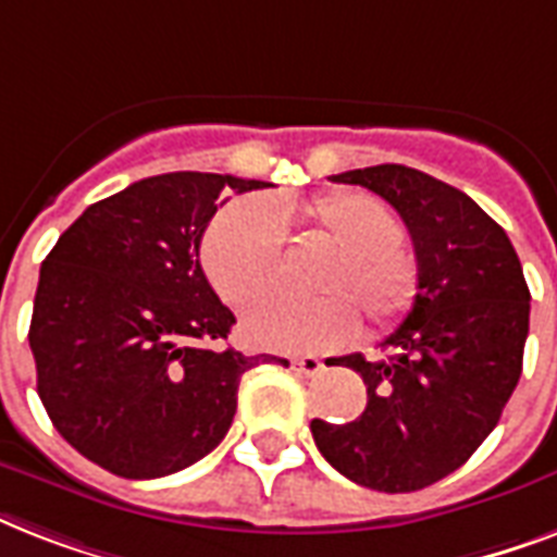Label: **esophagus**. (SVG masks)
<instances>
[{
	"label": "esophagus",
	"mask_w": 557,
	"mask_h": 557,
	"mask_svg": "<svg viewBox=\"0 0 557 557\" xmlns=\"http://www.w3.org/2000/svg\"><path fill=\"white\" fill-rule=\"evenodd\" d=\"M292 367H295L297 372H304V375H318V372L323 370V361L314 356H304V358H295Z\"/></svg>",
	"instance_id": "esophagus-1"
}]
</instances>
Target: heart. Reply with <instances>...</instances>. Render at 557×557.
Segmentation results:
<instances>
[{
  "label": "heart",
  "mask_w": 557,
  "mask_h": 557,
  "mask_svg": "<svg viewBox=\"0 0 557 557\" xmlns=\"http://www.w3.org/2000/svg\"><path fill=\"white\" fill-rule=\"evenodd\" d=\"M292 219V210H280ZM274 205L245 196L219 210L201 236V269L216 295L245 309L277 286L283 271V227ZM297 219L306 231L332 245L314 288L323 297L309 304L265 300L245 318V338L253 347L280 352H323L356 338L364 306L372 326L387 330L410 312L419 288V269L398 248L405 227L396 210L372 193L338 190L306 205ZM336 295L332 296L331 292Z\"/></svg>",
  "instance_id": "1"
}]
</instances>
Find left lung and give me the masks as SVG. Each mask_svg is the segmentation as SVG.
I'll return each instance as SVG.
<instances>
[{
	"mask_svg": "<svg viewBox=\"0 0 557 557\" xmlns=\"http://www.w3.org/2000/svg\"><path fill=\"white\" fill-rule=\"evenodd\" d=\"M398 210L413 239V309L389 358H338L367 384L356 422L312 419L314 445L352 483L401 494L457 471L497 428L523 370L529 286L515 245L471 196L405 164L332 176Z\"/></svg>",
	"mask_w": 557,
	"mask_h": 557,
	"instance_id": "8db88e82",
	"label": "left lung"
}]
</instances>
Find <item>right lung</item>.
Instances as JSON below:
<instances>
[{"label": "right lung", "instance_id": "add662e5", "mask_svg": "<svg viewBox=\"0 0 557 557\" xmlns=\"http://www.w3.org/2000/svg\"><path fill=\"white\" fill-rule=\"evenodd\" d=\"M262 187L219 173L141 178L89 205L42 260L28 330L37 393L100 468L152 480L199 462L234 422L243 372L277 358L210 347L236 318L199 265L219 199Z\"/></svg>", "mask_w": 557, "mask_h": 557}]
</instances>
